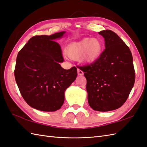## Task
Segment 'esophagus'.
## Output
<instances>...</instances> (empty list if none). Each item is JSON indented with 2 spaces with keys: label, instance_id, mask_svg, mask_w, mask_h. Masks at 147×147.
Listing matches in <instances>:
<instances>
[{
  "label": "esophagus",
  "instance_id": "obj_1",
  "mask_svg": "<svg viewBox=\"0 0 147 147\" xmlns=\"http://www.w3.org/2000/svg\"><path fill=\"white\" fill-rule=\"evenodd\" d=\"M77 74H78V75H79V76H83L84 72L81 70L77 69Z\"/></svg>",
  "mask_w": 147,
  "mask_h": 147
}]
</instances>
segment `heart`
Listing matches in <instances>:
<instances>
[{
  "label": "heart",
  "instance_id": "1",
  "mask_svg": "<svg viewBox=\"0 0 147 147\" xmlns=\"http://www.w3.org/2000/svg\"><path fill=\"white\" fill-rule=\"evenodd\" d=\"M103 50V44L97 38H84L79 42H75L67 47V54L71 59L84 61L91 63L96 61Z\"/></svg>",
  "mask_w": 147,
  "mask_h": 147
}]
</instances>
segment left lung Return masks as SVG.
<instances>
[{
	"label": "left lung",
	"instance_id": "obj_1",
	"mask_svg": "<svg viewBox=\"0 0 147 147\" xmlns=\"http://www.w3.org/2000/svg\"><path fill=\"white\" fill-rule=\"evenodd\" d=\"M105 49L96 61L79 66L87 80L88 103L96 111L108 112L123 105L135 81L133 56L129 47L110 30L99 32Z\"/></svg>",
	"mask_w": 147,
	"mask_h": 147
}]
</instances>
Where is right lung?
Wrapping results in <instances>:
<instances>
[{
    "label": "right lung",
    "mask_w": 147,
    "mask_h": 147,
    "mask_svg": "<svg viewBox=\"0 0 147 147\" xmlns=\"http://www.w3.org/2000/svg\"><path fill=\"white\" fill-rule=\"evenodd\" d=\"M65 32L35 35L21 49L16 58L14 76L22 97L28 105L44 112L59 110L65 91L76 80V67L63 68L61 46L55 41Z\"/></svg>",
    "instance_id": "1"
}]
</instances>
